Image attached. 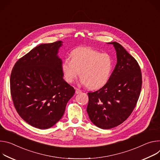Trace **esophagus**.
Returning a JSON list of instances; mask_svg holds the SVG:
<instances>
[{"instance_id": "1", "label": "esophagus", "mask_w": 160, "mask_h": 160, "mask_svg": "<svg viewBox=\"0 0 160 160\" xmlns=\"http://www.w3.org/2000/svg\"><path fill=\"white\" fill-rule=\"evenodd\" d=\"M81 92H82V91H81L80 89H78V88H76V94H79V93H80Z\"/></svg>"}]
</instances>
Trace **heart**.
<instances>
[{"label": "heart", "instance_id": "b5f03b06", "mask_svg": "<svg viewBox=\"0 0 160 160\" xmlns=\"http://www.w3.org/2000/svg\"><path fill=\"white\" fill-rule=\"evenodd\" d=\"M62 64L65 80L72 83L79 76L81 82L91 90H98L109 81L114 68L112 57L90 48H79L70 54Z\"/></svg>", "mask_w": 160, "mask_h": 160}]
</instances>
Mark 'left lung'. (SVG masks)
I'll list each match as a JSON object with an SVG mask.
<instances>
[{
  "instance_id": "1",
  "label": "left lung",
  "mask_w": 160,
  "mask_h": 160,
  "mask_svg": "<svg viewBox=\"0 0 160 160\" xmlns=\"http://www.w3.org/2000/svg\"><path fill=\"white\" fill-rule=\"evenodd\" d=\"M112 44L117 63L111 77L100 90L88 93L86 111L91 121L102 129L116 127L132 114L142 88V74L136 60L120 44Z\"/></svg>"
}]
</instances>
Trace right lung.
<instances>
[{"label": "right lung", "instance_id": "right-lung-1", "mask_svg": "<svg viewBox=\"0 0 160 160\" xmlns=\"http://www.w3.org/2000/svg\"><path fill=\"white\" fill-rule=\"evenodd\" d=\"M62 41L42 44L15 63L10 87L16 111L31 126L48 129L62 118L75 93L65 82L58 51Z\"/></svg>", "mask_w": 160, "mask_h": 160}]
</instances>
